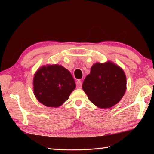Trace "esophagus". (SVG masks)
<instances>
[{
  "label": "esophagus",
  "mask_w": 154,
  "mask_h": 154,
  "mask_svg": "<svg viewBox=\"0 0 154 154\" xmlns=\"http://www.w3.org/2000/svg\"><path fill=\"white\" fill-rule=\"evenodd\" d=\"M76 85L77 88H81L82 86V82L81 80H77L76 82Z\"/></svg>",
  "instance_id": "34e87169"
}]
</instances>
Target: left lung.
<instances>
[{"label":"left lung","mask_w":154,"mask_h":154,"mask_svg":"<svg viewBox=\"0 0 154 154\" xmlns=\"http://www.w3.org/2000/svg\"><path fill=\"white\" fill-rule=\"evenodd\" d=\"M82 89L97 107L111 108L121 100L126 92V74L120 66L111 61L96 62L83 81Z\"/></svg>","instance_id":"8db88e82"}]
</instances>
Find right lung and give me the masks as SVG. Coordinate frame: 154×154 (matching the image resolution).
I'll return each mask as SVG.
<instances>
[{"label": "right lung", "instance_id": "right-lung-1", "mask_svg": "<svg viewBox=\"0 0 154 154\" xmlns=\"http://www.w3.org/2000/svg\"><path fill=\"white\" fill-rule=\"evenodd\" d=\"M75 88L71 72L58 64L41 66L34 75V94L38 102L48 107L63 105Z\"/></svg>", "mask_w": 154, "mask_h": 154}]
</instances>
